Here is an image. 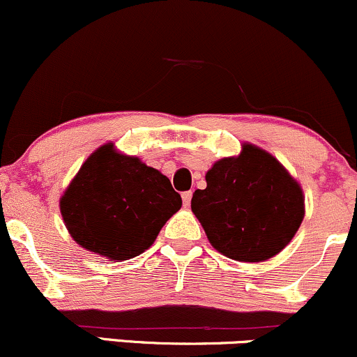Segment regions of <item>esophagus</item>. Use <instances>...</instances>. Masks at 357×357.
<instances>
[{"label": "esophagus", "mask_w": 357, "mask_h": 357, "mask_svg": "<svg viewBox=\"0 0 357 357\" xmlns=\"http://www.w3.org/2000/svg\"><path fill=\"white\" fill-rule=\"evenodd\" d=\"M182 200H183V206L189 207V206H190V200H192V192H190V190L183 192V194H182Z\"/></svg>", "instance_id": "34e87169"}]
</instances>
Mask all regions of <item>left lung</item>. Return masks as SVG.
Masks as SVG:
<instances>
[{
	"label": "left lung",
	"mask_w": 357,
	"mask_h": 357,
	"mask_svg": "<svg viewBox=\"0 0 357 357\" xmlns=\"http://www.w3.org/2000/svg\"><path fill=\"white\" fill-rule=\"evenodd\" d=\"M207 187L192 195V212L215 251L236 261L273 258L297 234L305 215L298 180L253 143L224 157L206 174Z\"/></svg>",
	"instance_id": "8db88e82"
}]
</instances>
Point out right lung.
Wrapping results in <instances>:
<instances>
[{
  "label": "right lung",
  "mask_w": 357,
  "mask_h": 357,
  "mask_svg": "<svg viewBox=\"0 0 357 357\" xmlns=\"http://www.w3.org/2000/svg\"><path fill=\"white\" fill-rule=\"evenodd\" d=\"M59 206L79 246L125 261L155 243L182 197L162 172L106 143L82 163Z\"/></svg>",
  "instance_id": "obj_1"
}]
</instances>
